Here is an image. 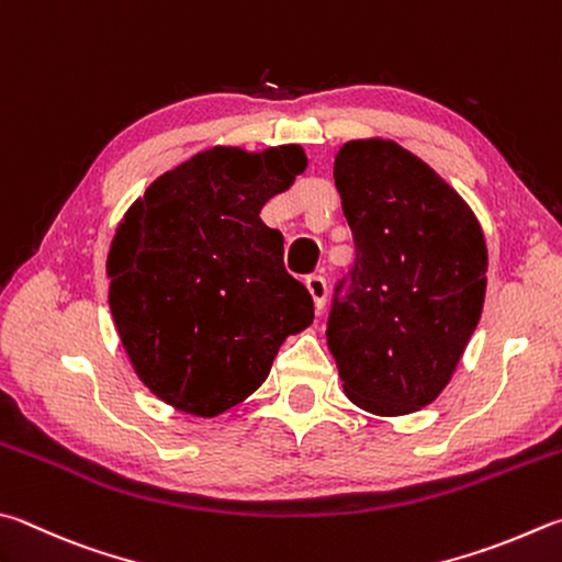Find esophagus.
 Instances as JSON below:
<instances>
[{
  "label": "esophagus",
  "instance_id": "obj_1",
  "mask_svg": "<svg viewBox=\"0 0 562 562\" xmlns=\"http://www.w3.org/2000/svg\"><path fill=\"white\" fill-rule=\"evenodd\" d=\"M307 290L314 300V310H316V314H319L326 304V280L322 278V274H310Z\"/></svg>",
  "mask_w": 562,
  "mask_h": 562
}]
</instances>
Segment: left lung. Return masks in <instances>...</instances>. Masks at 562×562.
Instances as JSON below:
<instances>
[{
	"mask_svg": "<svg viewBox=\"0 0 562 562\" xmlns=\"http://www.w3.org/2000/svg\"><path fill=\"white\" fill-rule=\"evenodd\" d=\"M334 181L356 265L334 290L326 344L356 405L415 413L450 383L482 316V226L450 183L391 139L346 142Z\"/></svg>",
	"mask_w": 562,
	"mask_h": 562,
	"instance_id": "8db88e82",
	"label": "left lung"
}]
</instances>
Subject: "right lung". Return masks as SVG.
Here are the masks:
<instances>
[{
	"label": "right lung",
	"instance_id": "obj_1",
	"mask_svg": "<svg viewBox=\"0 0 562 562\" xmlns=\"http://www.w3.org/2000/svg\"><path fill=\"white\" fill-rule=\"evenodd\" d=\"M307 167L302 147H213L132 203L108 255L110 312L151 393L213 417L258 391L278 349L314 319L307 288L260 221Z\"/></svg>",
	"mask_w": 562,
	"mask_h": 562
}]
</instances>
